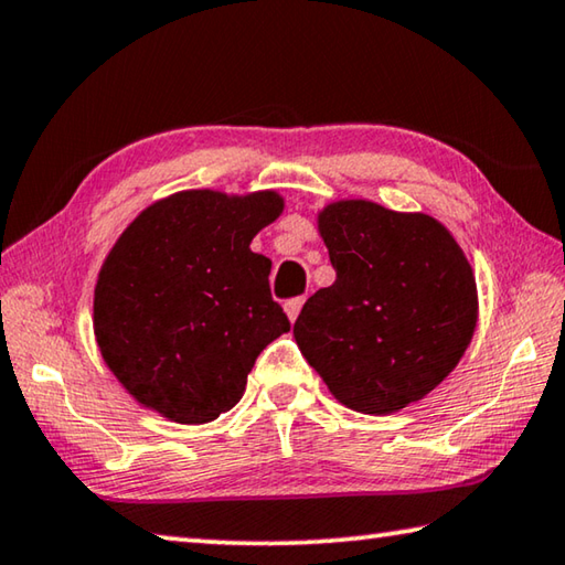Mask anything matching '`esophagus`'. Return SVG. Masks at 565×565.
Here are the masks:
<instances>
[{
  "instance_id": "obj_1",
  "label": "esophagus",
  "mask_w": 565,
  "mask_h": 565,
  "mask_svg": "<svg viewBox=\"0 0 565 565\" xmlns=\"http://www.w3.org/2000/svg\"><path fill=\"white\" fill-rule=\"evenodd\" d=\"M302 305H305V298H292V300L285 302V312H288L290 322L298 320V315H300V310H302Z\"/></svg>"
}]
</instances>
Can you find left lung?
Returning <instances> with one entry per match:
<instances>
[{
	"label": "left lung",
	"mask_w": 565,
	"mask_h": 565,
	"mask_svg": "<svg viewBox=\"0 0 565 565\" xmlns=\"http://www.w3.org/2000/svg\"><path fill=\"white\" fill-rule=\"evenodd\" d=\"M318 227L334 282L305 302L295 340L344 407L392 414L441 384L477 330V280L424 213L330 203Z\"/></svg>",
	"instance_id": "obj_1"
}]
</instances>
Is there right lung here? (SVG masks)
Returning <instances> with one entry per match:
<instances>
[{"label": "right lung", "mask_w": 565, "mask_h": 565, "mask_svg": "<svg viewBox=\"0 0 565 565\" xmlns=\"http://www.w3.org/2000/svg\"><path fill=\"white\" fill-rule=\"evenodd\" d=\"M282 213L275 191H181L118 237L94 290V334L124 390L178 424L241 402L267 344L290 330L270 260L250 241Z\"/></svg>", "instance_id": "add662e5"}]
</instances>
